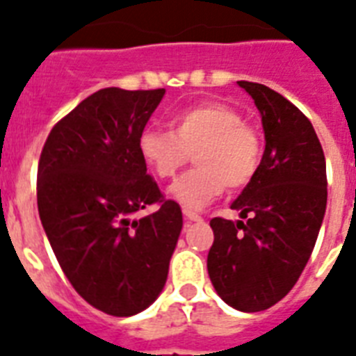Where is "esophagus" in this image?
<instances>
[{"label":"esophagus","mask_w":356,"mask_h":356,"mask_svg":"<svg viewBox=\"0 0 356 356\" xmlns=\"http://www.w3.org/2000/svg\"><path fill=\"white\" fill-rule=\"evenodd\" d=\"M184 216L189 220V222H200V220H202V216H200L198 213H195V211H189V209H184Z\"/></svg>","instance_id":"esophagus-1"}]
</instances>
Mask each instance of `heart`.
Returning a JSON list of instances; mask_svg holds the SVG:
<instances>
[{
    "label": "heart",
    "instance_id": "b5f03b06",
    "mask_svg": "<svg viewBox=\"0 0 356 356\" xmlns=\"http://www.w3.org/2000/svg\"><path fill=\"white\" fill-rule=\"evenodd\" d=\"M143 163L158 178H172L196 152L198 167L169 187V195L187 209H202L224 193L225 185L242 189L254 180L264 158L257 129L227 104L205 102L172 118V131L149 127L138 138Z\"/></svg>",
    "mask_w": 356,
    "mask_h": 356
}]
</instances>
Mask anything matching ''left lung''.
<instances>
[{
	"mask_svg": "<svg viewBox=\"0 0 356 356\" xmlns=\"http://www.w3.org/2000/svg\"><path fill=\"white\" fill-rule=\"evenodd\" d=\"M238 85L262 116L266 151L254 180L231 204L242 220H211L207 271L225 304L257 313L300 278L324 220L327 178L318 136L300 108L262 83Z\"/></svg>",
	"mask_w": 356,
	"mask_h": 356,
	"instance_id": "1",
	"label": "left lung"
}]
</instances>
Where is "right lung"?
<instances>
[{"instance_id":"right-lung-1","label":"right lung","mask_w":356,"mask_h":356,"mask_svg":"<svg viewBox=\"0 0 356 356\" xmlns=\"http://www.w3.org/2000/svg\"><path fill=\"white\" fill-rule=\"evenodd\" d=\"M165 89L108 87L56 123L38 165V211L81 298L113 316L147 309L165 286L180 205L147 175L138 138ZM154 213L134 219L147 204Z\"/></svg>"}]
</instances>
